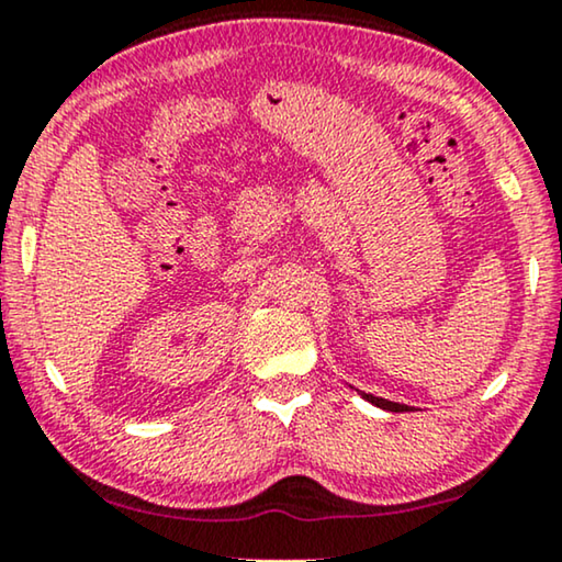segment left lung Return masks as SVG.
I'll return each mask as SVG.
<instances>
[{
  "label": "left lung",
  "instance_id": "left-lung-1",
  "mask_svg": "<svg viewBox=\"0 0 562 562\" xmlns=\"http://www.w3.org/2000/svg\"><path fill=\"white\" fill-rule=\"evenodd\" d=\"M368 402L381 406V409H389V412H404L406 406L404 404H396V402H389V398H381V396H373V394H363Z\"/></svg>",
  "mask_w": 562,
  "mask_h": 562
}]
</instances>
